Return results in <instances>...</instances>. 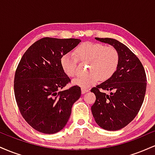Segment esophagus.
Returning a JSON list of instances; mask_svg holds the SVG:
<instances>
[{
	"mask_svg": "<svg viewBox=\"0 0 155 155\" xmlns=\"http://www.w3.org/2000/svg\"><path fill=\"white\" fill-rule=\"evenodd\" d=\"M90 91V90L87 88H84V87H81V93L82 94H84L86 93V92H87Z\"/></svg>",
	"mask_w": 155,
	"mask_h": 155,
	"instance_id": "obj_1",
	"label": "esophagus"
}]
</instances>
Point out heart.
Instances as JSON below:
<instances>
[{
  "label": "heart",
  "instance_id": "1",
  "mask_svg": "<svg viewBox=\"0 0 155 155\" xmlns=\"http://www.w3.org/2000/svg\"><path fill=\"white\" fill-rule=\"evenodd\" d=\"M75 54L81 61L89 62L88 74L79 76L72 83L81 87L87 88L98 82L101 79L107 80L114 75L119 64V53L111 46L93 42H85L76 49ZM74 53L67 52L60 58V65L67 76L76 74L77 58Z\"/></svg>",
  "mask_w": 155,
  "mask_h": 155
}]
</instances>
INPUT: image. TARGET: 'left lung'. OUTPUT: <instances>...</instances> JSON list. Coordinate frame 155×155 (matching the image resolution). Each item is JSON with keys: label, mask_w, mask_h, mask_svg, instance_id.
<instances>
[{"label": "left lung", "mask_w": 155, "mask_h": 155, "mask_svg": "<svg viewBox=\"0 0 155 155\" xmlns=\"http://www.w3.org/2000/svg\"><path fill=\"white\" fill-rule=\"evenodd\" d=\"M95 39L114 47L120 60L114 75L92 88L96 100L91 111L101 128L118 130L133 121L141 107L147 90L145 70L134 53L119 41L110 38Z\"/></svg>", "instance_id": "1"}]
</instances>
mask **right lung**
I'll list each match as a JSON object with an SVG mask.
<instances>
[{
    "mask_svg": "<svg viewBox=\"0 0 155 155\" xmlns=\"http://www.w3.org/2000/svg\"><path fill=\"white\" fill-rule=\"evenodd\" d=\"M81 42L78 38L46 37L27 49L15 72V95L19 111L30 125L45 134H54L66 125L81 88L60 91L70 78L60 58Z\"/></svg>",
    "mask_w": 155,
    "mask_h": 155,
    "instance_id": "1",
    "label": "right lung"
}]
</instances>
